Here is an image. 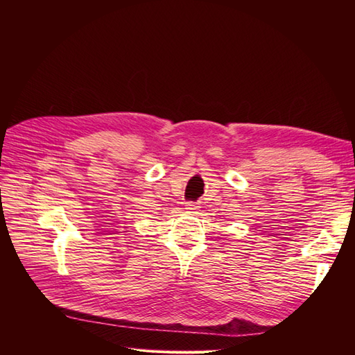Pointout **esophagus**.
Returning <instances> with one entry per match:
<instances>
[{"label":"esophagus","instance_id":"1","mask_svg":"<svg viewBox=\"0 0 355 355\" xmlns=\"http://www.w3.org/2000/svg\"><path fill=\"white\" fill-rule=\"evenodd\" d=\"M198 207H200V206H197L196 202H188L185 209H187L189 213H196V211L198 210Z\"/></svg>","mask_w":355,"mask_h":355}]
</instances>
